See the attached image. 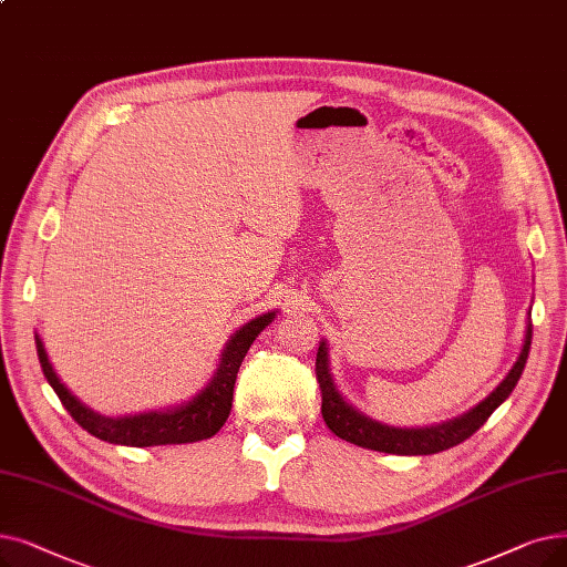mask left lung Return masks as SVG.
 I'll return each mask as SVG.
<instances>
[{"label":"left lung","instance_id":"obj_1","mask_svg":"<svg viewBox=\"0 0 567 567\" xmlns=\"http://www.w3.org/2000/svg\"><path fill=\"white\" fill-rule=\"evenodd\" d=\"M530 338H533V324L528 322L524 350L512 365L509 375L498 384V389L484 399L475 410L458 416L454 422L431 426V429H389L382 426L368 416L359 414L354 408L342 401L338 389L333 386L331 373H329V357H327V344L322 342L317 350L315 359V373L319 382V393H322V416L327 426L342 440L352 442V445L386 452V454H435L442 450H450L458 442L471 437L484 422L488 420L494 410L509 396L512 389L519 382L524 365L530 352Z\"/></svg>","mask_w":567,"mask_h":567}]
</instances>
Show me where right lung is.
<instances>
[{
	"instance_id": "add662e5",
	"label": "right lung",
	"mask_w": 567,
	"mask_h": 567,
	"mask_svg": "<svg viewBox=\"0 0 567 567\" xmlns=\"http://www.w3.org/2000/svg\"><path fill=\"white\" fill-rule=\"evenodd\" d=\"M274 315L276 312L261 315L252 319V322L245 324L240 331H236V336L227 344L223 361H219L215 378L194 401L166 412H145L136 416H122V420H109V416L94 414L79 399L71 396V391L60 382L51 361H48V354L43 350V342L39 336H37V354H39L41 371L48 384L55 389L58 399L62 401L66 412L73 416V422H79V426H83L94 437L113 442V445H127V447L181 445V442L206 440L225 426L227 416L231 412L238 368L245 354H248L252 340L259 336L261 329L268 327Z\"/></svg>"
}]
</instances>
